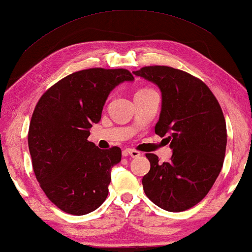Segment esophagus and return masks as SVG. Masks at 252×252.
<instances>
[{
    "label": "esophagus",
    "instance_id": "esophagus-1",
    "mask_svg": "<svg viewBox=\"0 0 252 252\" xmlns=\"http://www.w3.org/2000/svg\"><path fill=\"white\" fill-rule=\"evenodd\" d=\"M123 154H124V156H130V158H139V156L141 155V154H140V152H138V150L130 149V148H127V149L124 150Z\"/></svg>",
    "mask_w": 252,
    "mask_h": 252
}]
</instances>
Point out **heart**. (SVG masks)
Segmentation results:
<instances>
[{"label": "heart", "instance_id": "b5f03b06", "mask_svg": "<svg viewBox=\"0 0 252 252\" xmlns=\"http://www.w3.org/2000/svg\"><path fill=\"white\" fill-rule=\"evenodd\" d=\"M142 90H146V89H142Z\"/></svg>", "mask_w": 252, "mask_h": 252}]
</instances>
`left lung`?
Wrapping results in <instances>:
<instances>
[{"instance_id": "obj_1", "label": "left lung", "mask_w": 252, "mask_h": 252, "mask_svg": "<svg viewBox=\"0 0 252 252\" xmlns=\"http://www.w3.org/2000/svg\"><path fill=\"white\" fill-rule=\"evenodd\" d=\"M155 83L162 93V110L155 133L169 135V162L146 154L150 170L143 176L147 197L169 212H183L210 192L223 165L226 120L220 104L206 84L193 75L168 66L133 71Z\"/></svg>"}]
</instances>
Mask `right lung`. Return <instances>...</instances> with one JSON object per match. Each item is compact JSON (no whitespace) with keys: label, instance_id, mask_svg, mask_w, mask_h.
Wrapping results in <instances>:
<instances>
[{"label":"right lung","instance_id":"obj_1","mask_svg":"<svg viewBox=\"0 0 252 252\" xmlns=\"http://www.w3.org/2000/svg\"><path fill=\"white\" fill-rule=\"evenodd\" d=\"M133 80L123 68L80 70L47 89L35 105L28 135L32 166L41 190L61 211L84 215L105 201L122 149H99L88 138L111 90Z\"/></svg>","mask_w":252,"mask_h":252}]
</instances>
